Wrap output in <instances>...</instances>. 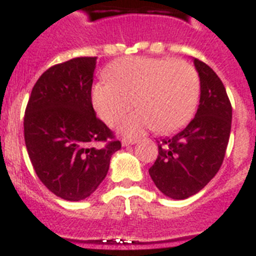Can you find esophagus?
<instances>
[{"mask_svg":"<svg viewBox=\"0 0 256 256\" xmlns=\"http://www.w3.org/2000/svg\"><path fill=\"white\" fill-rule=\"evenodd\" d=\"M136 142H138L136 139H122V146H132V144H135Z\"/></svg>","mask_w":256,"mask_h":256,"instance_id":"34e87169","label":"esophagus"}]
</instances>
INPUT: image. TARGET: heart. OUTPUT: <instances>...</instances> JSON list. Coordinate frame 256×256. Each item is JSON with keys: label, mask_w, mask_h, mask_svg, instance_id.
<instances>
[{"label": "heart", "mask_w": 256, "mask_h": 256, "mask_svg": "<svg viewBox=\"0 0 256 256\" xmlns=\"http://www.w3.org/2000/svg\"><path fill=\"white\" fill-rule=\"evenodd\" d=\"M108 81L92 86L90 101L104 124L114 126L132 109L121 126L126 136L148 128L170 134L186 126L200 100V76L186 60L171 58H124L106 70Z\"/></svg>", "instance_id": "1"}]
</instances>
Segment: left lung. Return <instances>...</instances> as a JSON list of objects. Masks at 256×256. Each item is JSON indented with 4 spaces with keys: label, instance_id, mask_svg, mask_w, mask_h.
I'll list each match as a JSON object with an SVG mask.
<instances>
[{
    "label": "left lung",
    "instance_id": "8db88e82",
    "mask_svg": "<svg viewBox=\"0 0 256 256\" xmlns=\"http://www.w3.org/2000/svg\"><path fill=\"white\" fill-rule=\"evenodd\" d=\"M200 76V105L192 121L171 138L156 140L159 155L148 174L163 194L184 200L214 178L225 158L232 130V104L221 78L193 59Z\"/></svg>",
    "mask_w": 256,
    "mask_h": 256
}]
</instances>
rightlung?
<instances>
[{"mask_svg": "<svg viewBox=\"0 0 256 256\" xmlns=\"http://www.w3.org/2000/svg\"><path fill=\"white\" fill-rule=\"evenodd\" d=\"M97 58H74L35 82L24 112V143L40 182L60 198L80 201L98 188L121 142L90 101ZM106 142L104 148L96 146Z\"/></svg>", "mask_w": 256, "mask_h": 256, "instance_id": "obj_1", "label": "right lung"}]
</instances>
